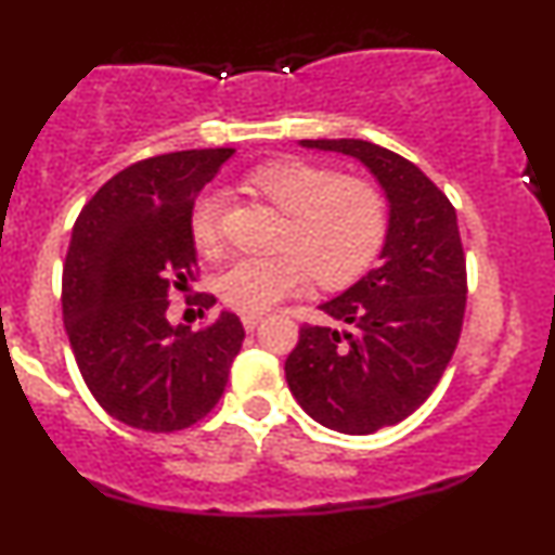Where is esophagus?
<instances>
[{
	"label": "esophagus",
	"mask_w": 555,
	"mask_h": 555,
	"mask_svg": "<svg viewBox=\"0 0 555 555\" xmlns=\"http://www.w3.org/2000/svg\"><path fill=\"white\" fill-rule=\"evenodd\" d=\"M260 321H263V315H258V313H245V315H242V326H245V331H256Z\"/></svg>",
	"instance_id": "obj_1"
}]
</instances>
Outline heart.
Segmentation results:
<instances>
[{"mask_svg": "<svg viewBox=\"0 0 555 555\" xmlns=\"http://www.w3.org/2000/svg\"><path fill=\"white\" fill-rule=\"evenodd\" d=\"M279 214L276 256L237 258L216 276L229 308L263 313L315 279L323 289H344L375 263L388 234V201L378 184L302 158L263 164L242 180ZM221 197L203 193L190 208V237L197 253H219Z\"/></svg>", "mask_w": 555, "mask_h": 555, "instance_id": "1", "label": "heart"}]
</instances>
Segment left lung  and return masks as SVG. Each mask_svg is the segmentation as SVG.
I'll list each match as a JSON object with an SVG mask.
<instances>
[{
    "label": "left lung",
    "instance_id": "1",
    "mask_svg": "<svg viewBox=\"0 0 555 555\" xmlns=\"http://www.w3.org/2000/svg\"><path fill=\"white\" fill-rule=\"evenodd\" d=\"M299 145L358 158L388 201L380 266L321 305L344 328L305 323L284 362L292 397L315 423L371 436L430 397L460 341L467 263L456 211L393 151L354 138Z\"/></svg>",
    "mask_w": 555,
    "mask_h": 555
}]
</instances>
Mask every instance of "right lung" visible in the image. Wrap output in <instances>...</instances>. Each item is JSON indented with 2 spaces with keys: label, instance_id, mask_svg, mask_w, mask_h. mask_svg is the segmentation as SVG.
<instances>
[{
  "label": "right lung",
  "instance_id": "right-lung-1",
  "mask_svg": "<svg viewBox=\"0 0 555 555\" xmlns=\"http://www.w3.org/2000/svg\"><path fill=\"white\" fill-rule=\"evenodd\" d=\"M234 149L132 164L82 206L62 271V315L82 380L119 423L149 433L195 425L224 393L245 328L221 313L171 326L169 289L195 279L190 208ZM214 295H201L211 308Z\"/></svg>",
  "mask_w": 555,
  "mask_h": 555
}]
</instances>
